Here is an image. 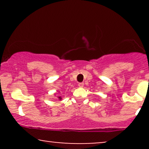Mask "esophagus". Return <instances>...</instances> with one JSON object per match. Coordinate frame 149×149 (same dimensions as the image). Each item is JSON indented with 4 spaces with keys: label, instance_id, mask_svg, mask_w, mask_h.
<instances>
[{
    "label": "esophagus",
    "instance_id": "obj_1",
    "mask_svg": "<svg viewBox=\"0 0 149 149\" xmlns=\"http://www.w3.org/2000/svg\"><path fill=\"white\" fill-rule=\"evenodd\" d=\"M83 86H84V83H79V87H83Z\"/></svg>",
    "mask_w": 149,
    "mask_h": 149
}]
</instances>
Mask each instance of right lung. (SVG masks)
I'll list each match as a JSON object with an SVG mask.
<instances>
[{
  "mask_svg": "<svg viewBox=\"0 0 149 149\" xmlns=\"http://www.w3.org/2000/svg\"><path fill=\"white\" fill-rule=\"evenodd\" d=\"M58 99L60 100H62V97H61V96H59V97H58Z\"/></svg>",
  "mask_w": 149,
  "mask_h": 149,
  "instance_id": "1",
  "label": "right lung"
}]
</instances>
